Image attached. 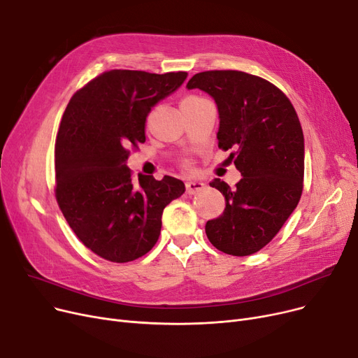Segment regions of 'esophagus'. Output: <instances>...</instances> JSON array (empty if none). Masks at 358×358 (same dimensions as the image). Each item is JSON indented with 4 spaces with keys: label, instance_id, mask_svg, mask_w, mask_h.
I'll list each match as a JSON object with an SVG mask.
<instances>
[{
    "label": "esophagus",
    "instance_id": "1",
    "mask_svg": "<svg viewBox=\"0 0 358 358\" xmlns=\"http://www.w3.org/2000/svg\"><path fill=\"white\" fill-rule=\"evenodd\" d=\"M204 189V182L199 181V180H190L185 182V190L189 194H196L197 192Z\"/></svg>",
    "mask_w": 358,
    "mask_h": 358
}]
</instances>
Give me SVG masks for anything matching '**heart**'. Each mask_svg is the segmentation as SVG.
Wrapping results in <instances>:
<instances>
[{"label":"heart","mask_w":358,"mask_h":358,"mask_svg":"<svg viewBox=\"0 0 358 358\" xmlns=\"http://www.w3.org/2000/svg\"><path fill=\"white\" fill-rule=\"evenodd\" d=\"M190 99H192V97H190Z\"/></svg>","instance_id":"b5f03b06"}]
</instances>
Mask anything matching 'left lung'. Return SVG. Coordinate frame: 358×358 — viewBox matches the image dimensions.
<instances>
[{
    "label": "left lung",
    "instance_id": "left-lung-1",
    "mask_svg": "<svg viewBox=\"0 0 358 358\" xmlns=\"http://www.w3.org/2000/svg\"><path fill=\"white\" fill-rule=\"evenodd\" d=\"M187 88L215 100L219 148L234 149L242 178L235 189L215 178L224 197L223 213L206 223V235L219 251L245 257L277 235L303 190L305 139L290 100L271 83L241 71L196 73Z\"/></svg>",
    "mask_w": 358,
    "mask_h": 358
}]
</instances>
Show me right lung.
<instances>
[{
  "label": "right lung",
  "mask_w": 358,
  "mask_h": 358,
  "mask_svg": "<svg viewBox=\"0 0 358 358\" xmlns=\"http://www.w3.org/2000/svg\"><path fill=\"white\" fill-rule=\"evenodd\" d=\"M187 72L113 69L73 94L55 145L56 200L87 248L111 262L134 261L157 243L162 212L181 180L131 178L129 148L145 142L146 117Z\"/></svg>",
  "instance_id": "obj_1"
}]
</instances>
